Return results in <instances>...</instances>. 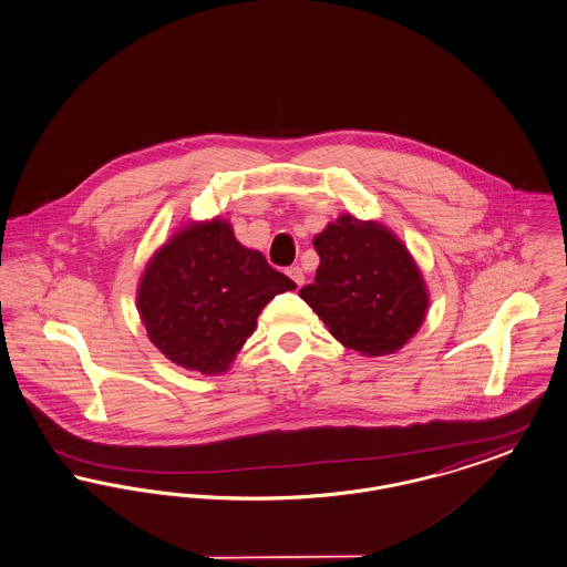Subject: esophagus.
I'll list each match as a JSON object with an SVG mask.
<instances>
[{
	"mask_svg": "<svg viewBox=\"0 0 567 567\" xmlns=\"http://www.w3.org/2000/svg\"><path fill=\"white\" fill-rule=\"evenodd\" d=\"M287 274H289V278H291V280H293V282L298 285V287H301V285H303L306 276H303V269H301L300 266L289 267V269H287Z\"/></svg>",
	"mask_w": 567,
	"mask_h": 567,
	"instance_id": "34e87169",
	"label": "esophagus"
}]
</instances>
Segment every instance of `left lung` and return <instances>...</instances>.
<instances>
[{"mask_svg": "<svg viewBox=\"0 0 567 567\" xmlns=\"http://www.w3.org/2000/svg\"><path fill=\"white\" fill-rule=\"evenodd\" d=\"M319 267L300 291L338 342L362 355L402 349L429 310V291L406 246L388 227L342 214L312 239Z\"/></svg>", "mask_w": 567, "mask_h": 567, "instance_id": "8db88e82", "label": "left lung"}]
</instances>
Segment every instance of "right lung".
<instances>
[{
    "label": "right lung",
    "instance_id": "right-lung-1",
    "mask_svg": "<svg viewBox=\"0 0 567 567\" xmlns=\"http://www.w3.org/2000/svg\"><path fill=\"white\" fill-rule=\"evenodd\" d=\"M296 282L259 250L235 239L227 220L190 223L145 267L136 306L150 340L177 367L203 374L229 370L257 317Z\"/></svg>",
    "mask_w": 567,
    "mask_h": 567
}]
</instances>
